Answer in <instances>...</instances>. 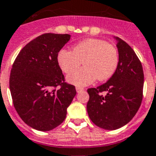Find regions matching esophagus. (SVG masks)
I'll return each mask as SVG.
<instances>
[{
	"mask_svg": "<svg viewBox=\"0 0 156 156\" xmlns=\"http://www.w3.org/2000/svg\"><path fill=\"white\" fill-rule=\"evenodd\" d=\"M83 90V87H76V91H77V93H80V92H82Z\"/></svg>",
	"mask_w": 156,
	"mask_h": 156,
	"instance_id": "obj_1",
	"label": "esophagus"
}]
</instances>
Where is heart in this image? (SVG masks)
Segmentation results:
<instances>
[{
  "instance_id": "heart-1",
  "label": "heart",
  "mask_w": 156,
  "mask_h": 156,
  "mask_svg": "<svg viewBox=\"0 0 156 156\" xmlns=\"http://www.w3.org/2000/svg\"><path fill=\"white\" fill-rule=\"evenodd\" d=\"M57 61L62 71L71 73L81 65L85 67L70 73L67 78L69 83L83 87L99 81L107 80L116 72L119 56L117 49L107 41L88 39L76 44L72 51L61 49Z\"/></svg>"
}]
</instances>
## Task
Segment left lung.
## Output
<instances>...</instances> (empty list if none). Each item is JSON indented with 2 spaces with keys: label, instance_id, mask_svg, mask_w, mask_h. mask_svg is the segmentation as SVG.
I'll use <instances>...</instances> for the list:
<instances>
[{
  "label": "left lung",
  "instance_id": "obj_1",
  "mask_svg": "<svg viewBox=\"0 0 156 156\" xmlns=\"http://www.w3.org/2000/svg\"><path fill=\"white\" fill-rule=\"evenodd\" d=\"M115 39L119 55L116 72L104 84L87 89L90 119L96 126L111 131L126 125L136 115L141 104L144 85L142 65L136 53L124 40Z\"/></svg>",
  "mask_w": 156,
  "mask_h": 156
}]
</instances>
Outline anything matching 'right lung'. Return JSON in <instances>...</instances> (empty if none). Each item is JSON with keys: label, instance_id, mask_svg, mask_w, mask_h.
Segmentation results:
<instances>
[{"label": "right lung", "instance_id": "1", "mask_svg": "<svg viewBox=\"0 0 156 156\" xmlns=\"http://www.w3.org/2000/svg\"><path fill=\"white\" fill-rule=\"evenodd\" d=\"M69 40L68 34H41L20 50L12 65L10 90L14 107L25 124L38 131H51L60 125L77 93L73 85L64 82L57 61L58 53Z\"/></svg>", "mask_w": 156, "mask_h": 156}]
</instances>
